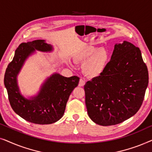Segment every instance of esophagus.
<instances>
[{"instance_id":"esophagus-1","label":"esophagus","mask_w":152,"mask_h":152,"mask_svg":"<svg viewBox=\"0 0 152 152\" xmlns=\"http://www.w3.org/2000/svg\"><path fill=\"white\" fill-rule=\"evenodd\" d=\"M85 82L84 80H83V79H80V82H79V86H84L85 85Z\"/></svg>"}]
</instances>
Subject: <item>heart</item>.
<instances>
[{
    "mask_svg": "<svg viewBox=\"0 0 152 152\" xmlns=\"http://www.w3.org/2000/svg\"><path fill=\"white\" fill-rule=\"evenodd\" d=\"M109 57V53L106 49L88 44L81 46L74 54L75 61L84 62L83 70L89 77L99 75L104 70Z\"/></svg>",
    "mask_w": 152,
    "mask_h": 152,
    "instance_id": "heart-1",
    "label": "heart"
}]
</instances>
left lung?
Here are the masks:
<instances>
[{
    "instance_id": "8db88e82",
    "label": "left lung",
    "mask_w": 152,
    "mask_h": 152,
    "mask_svg": "<svg viewBox=\"0 0 152 152\" xmlns=\"http://www.w3.org/2000/svg\"><path fill=\"white\" fill-rule=\"evenodd\" d=\"M148 82V70L139 48L126 41L116 43L104 70L84 85L89 118L102 126L129 119L142 105Z\"/></svg>"
}]
</instances>
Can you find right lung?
<instances>
[{
    "mask_svg": "<svg viewBox=\"0 0 152 152\" xmlns=\"http://www.w3.org/2000/svg\"><path fill=\"white\" fill-rule=\"evenodd\" d=\"M35 50L51 52L53 48L41 39L20 43L6 69L4 84L10 105L17 115L32 123L49 124L58 121L64 115L70 93L77 86L80 78L77 76L66 77L54 73L45 81L38 95L31 99L24 97L18 88L17 75L25 61Z\"/></svg>",
    "mask_w": 152,
    "mask_h": 152,
    "instance_id": "add662e5",
    "label": "right lung"
}]
</instances>
